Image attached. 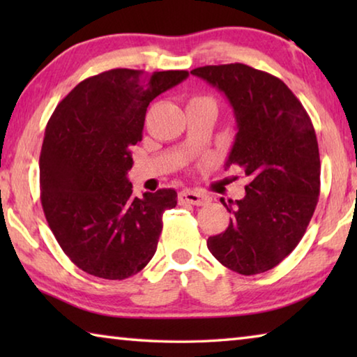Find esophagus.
Listing matches in <instances>:
<instances>
[{"instance_id": "34e87169", "label": "esophagus", "mask_w": 357, "mask_h": 357, "mask_svg": "<svg viewBox=\"0 0 357 357\" xmlns=\"http://www.w3.org/2000/svg\"><path fill=\"white\" fill-rule=\"evenodd\" d=\"M211 198L206 193L193 192V190H183L179 193V202L181 203H189L195 204V206H203V204H208Z\"/></svg>"}]
</instances>
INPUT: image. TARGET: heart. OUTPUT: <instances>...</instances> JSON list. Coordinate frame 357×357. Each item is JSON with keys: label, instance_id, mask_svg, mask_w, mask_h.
Segmentation results:
<instances>
[{"label": "heart", "instance_id": "1", "mask_svg": "<svg viewBox=\"0 0 357 357\" xmlns=\"http://www.w3.org/2000/svg\"><path fill=\"white\" fill-rule=\"evenodd\" d=\"M200 100H203V102H213L209 98H202V96H198V98H192V99H190V102H200Z\"/></svg>", "mask_w": 357, "mask_h": 357}]
</instances>
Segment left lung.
Segmentation results:
<instances>
[{
  "label": "left lung",
  "instance_id": "8db88e82",
  "mask_svg": "<svg viewBox=\"0 0 357 357\" xmlns=\"http://www.w3.org/2000/svg\"><path fill=\"white\" fill-rule=\"evenodd\" d=\"M227 96L238 134L225 162L249 178L243 200L222 198L231 214L208 249L225 268L253 275L275 268L304 236L319 197L315 129L280 78L234 63L190 70Z\"/></svg>",
  "mask_w": 357,
  "mask_h": 357
}]
</instances>
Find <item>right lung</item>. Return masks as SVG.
Returning <instances> with one entry per match:
<instances>
[{
    "instance_id": "right-lung-1",
    "label": "right lung",
    "mask_w": 357,
    "mask_h": 357,
    "mask_svg": "<svg viewBox=\"0 0 357 357\" xmlns=\"http://www.w3.org/2000/svg\"><path fill=\"white\" fill-rule=\"evenodd\" d=\"M187 77L102 72L78 83L48 119L39 159L42 209L63 252L84 273L124 280L154 257L162 215L178 195L132 193V148L142 142L149 102Z\"/></svg>"
}]
</instances>
